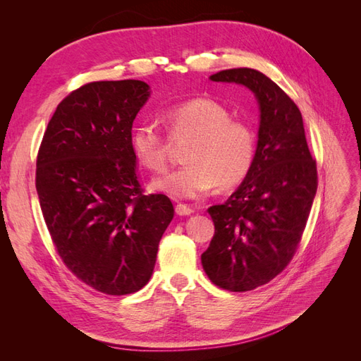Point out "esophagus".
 Wrapping results in <instances>:
<instances>
[{
	"label": "esophagus",
	"instance_id": "obj_1",
	"mask_svg": "<svg viewBox=\"0 0 361 361\" xmlns=\"http://www.w3.org/2000/svg\"><path fill=\"white\" fill-rule=\"evenodd\" d=\"M194 212V209L191 206L188 204H183V203H178L176 204V214L180 215V216H185V215H191Z\"/></svg>",
	"mask_w": 361,
	"mask_h": 361
}]
</instances>
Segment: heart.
I'll list each match as a JSON object with an SVG mask.
<instances>
[{
    "label": "heart",
    "mask_w": 361,
    "mask_h": 361,
    "mask_svg": "<svg viewBox=\"0 0 361 361\" xmlns=\"http://www.w3.org/2000/svg\"><path fill=\"white\" fill-rule=\"evenodd\" d=\"M212 97H191L169 106L162 117L171 137H191L185 166L152 182V188L174 199H197L215 185L227 190L241 183L256 157L255 130ZM130 149L150 171H162L169 159V140L159 128L143 120L130 133Z\"/></svg>",
    "instance_id": "heart-1"
}]
</instances>
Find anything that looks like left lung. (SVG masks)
Instances as JSON below:
<instances>
[{"mask_svg":"<svg viewBox=\"0 0 361 361\" xmlns=\"http://www.w3.org/2000/svg\"><path fill=\"white\" fill-rule=\"evenodd\" d=\"M209 78L245 85L260 110L253 167L231 197L207 209L215 233L202 255L214 285L247 292L267 285L292 260L318 188V171L301 111L274 81L248 68Z\"/></svg>","mask_w":361,"mask_h":361,"instance_id":"obj_1","label":"left lung"}]
</instances>
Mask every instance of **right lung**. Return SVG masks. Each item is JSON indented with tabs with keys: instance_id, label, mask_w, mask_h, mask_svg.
Wrapping results in <instances>:
<instances>
[{
	"instance_id": "right-lung-1",
	"label": "right lung",
	"mask_w": 361,
	"mask_h": 361,
	"mask_svg": "<svg viewBox=\"0 0 361 361\" xmlns=\"http://www.w3.org/2000/svg\"><path fill=\"white\" fill-rule=\"evenodd\" d=\"M145 81H96L59 104L36 162L43 218L61 260L85 285L128 295L147 285L174 209L143 194L130 149Z\"/></svg>"
}]
</instances>
